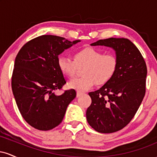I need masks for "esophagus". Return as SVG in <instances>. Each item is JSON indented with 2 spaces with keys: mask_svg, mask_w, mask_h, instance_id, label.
<instances>
[{
  "mask_svg": "<svg viewBox=\"0 0 157 157\" xmlns=\"http://www.w3.org/2000/svg\"><path fill=\"white\" fill-rule=\"evenodd\" d=\"M82 94H83V93H82V92H80V91H77V97L81 96Z\"/></svg>",
  "mask_w": 157,
  "mask_h": 157,
  "instance_id": "esophagus-1",
  "label": "esophagus"
}]
</instances>
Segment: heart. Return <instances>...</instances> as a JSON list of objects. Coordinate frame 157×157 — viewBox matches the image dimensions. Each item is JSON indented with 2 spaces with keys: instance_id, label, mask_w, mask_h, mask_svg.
<instances>
[{
  "instance_id": "heart-1",
  "label": "heart",
  "mask_w": 157,
  "mask_h": 157,
  "mask_svg": "<svg viewBox=\"0 0 157 157\" xmlns=\"http://www.w3.org/2000/svg\"><path fill=\"white\" fill-rule=\"evenodd\" d=\"M57 65L63 75L74 77L78 68H82L80 78L68 83L71 89L77 91H87L96 83L99 86L107 83L112 78L117 67V59L112 54H103L91 47H85L74 54V60L60 56Z\"/></svg>"
}]
</instances>
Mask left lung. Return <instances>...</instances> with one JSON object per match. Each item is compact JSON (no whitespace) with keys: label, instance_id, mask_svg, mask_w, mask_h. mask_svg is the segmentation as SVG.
I'll return each instance as SVG.
<instances>
[{"label":"left lung","instance_id":"obj_1","mask_svg":"<svg viewBox=\"0 0 157 157\" xmlns=\"http://www.w3.org/2000/svg\"><path fill=\"white\" fill-rule=\"evenodd\" d=\"M91 45L113 48L117 67L107 83L89 93L91 104L86 111V118L97 132H116L131 121L145 97L146 63L137 47L128 39L111 37Z\"/></svg>","mask_w":157,"mask_h":157}]
</instances>
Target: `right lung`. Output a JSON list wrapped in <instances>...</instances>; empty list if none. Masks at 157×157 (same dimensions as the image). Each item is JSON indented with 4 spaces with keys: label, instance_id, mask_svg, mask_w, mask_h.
Returning a JSON list of instances; mask_svg holds the SVG:
<instances>
[{
    "label": "right lung",
    "instance_id": "add662e5",
    "mask_svg": "<svg viewBox=\"0 0 157 157\" xmlns=\"http://www.w3.org/2000/svg\"><path fill=\"white\" fill-rule=\"evenodd\" d=\"M80 41L39 36L23 45L16 56L12 92L23 119L37 130L48 131L60 125L68 104L76 97L75 89L59 96L54 91L66 83L57 65L58 55Z\"/></svg>",
    "mask_w": 157,
    "mask_h": 157
}]
</instances>
